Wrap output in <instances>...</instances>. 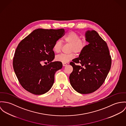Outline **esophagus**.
I'll list each match as a JSON object with an SVG mask.
<instances>
[{
    "label": "esophagus",
    "instance_id": "1",
    "mask_svg": "<svg viewBox=\"0 0 126 126\" xmlns=\"http://www.w3.org/2000/svg\"><path fill=\"white\" fill-rule=\"evenodd\" d=\"M67 64L66 63H63V66H67Z\"/></svg>",
    "mask_w": 126,
    "mask_h": 126
}]
</instances>
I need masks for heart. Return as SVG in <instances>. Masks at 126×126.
Masks as SVG:
<instances>
[{
	"label": "heart",
	"mask_w": 126,
	"mask_h": 126,
	"mask_svg": "<svg viewBox=\"0 0 126 126\" xmlns=\"http://www.w3.org/2000/svg\"><path fill=\"white\" fill-rule=\"evenodd\" d=\"M64 41L66 43L70 44V51L74 52L76 53H81L87 45V42L84 38H81L80 36L76 32L71 31L68 32L64 37ZM62 42L58 40L56 41L53 45L54 51L58 53L61 51ZM75 57L74 53L69 54H61L56 56V59L57 61L62 63H67Z\"/></svg>",
	"instance_id": "1"
}]
</instances>
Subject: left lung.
Returning a JSON list of instances; mask_svg holds the SVG:
<instances>
[{
  "instance_id": "obj_1",
  "label": "left lung",
  "mask_w": 126,
  "mask_h": 126,
  "mask_svg": "<svg viewBox=\"0 0 126 126\" xmlns=\"http://www.w3.org/2000/svg\"><path fill=\"white\" fill-rule=\"evenodd\" d=\"M85 35L89 44L78 57L70 62L73 71L69 77L73 89L84 94L94 92L101 86L112 64L107 44L98 33L95 30H88ZM76 63L81 65H77Z\"/></svg>"
}]
</instances>
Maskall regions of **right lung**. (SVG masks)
<instances>
[{"mask_svg":"<svg viewBox=\"0 0 126 126\" xmlns=\"http://www.w3.org/2000/svg\"><path fill=\"white\" fill-rule=\"evenodd\" d=\"M65 33L63 28L37 29L18 45L13 67L20 84L29 92L42 95L53 86L56 72L62 68L61 62H52L55 58L53 47ZM42 63L46 65L42 66Z\"/></svg>","mask_w":126,"mask_h":126,"instance_id":"add662e5","label":"right lung"}]
</instances>
